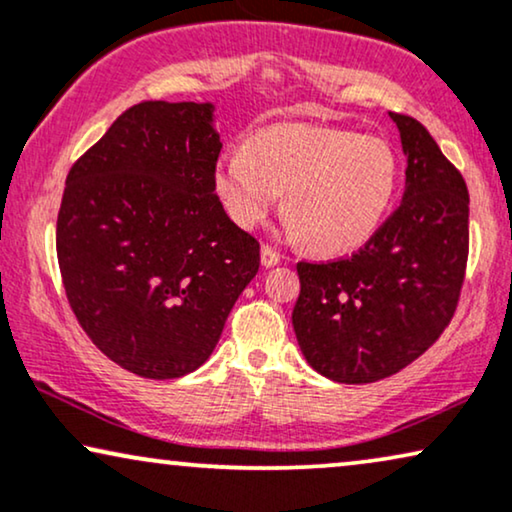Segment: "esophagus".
<instances>
[{
	"label": "esophagus",
	"instance_id": "esophagus-1",
	"mask_svg": "<svg viewBox=\"0 0 512 512\" xmlns=\"http://www.w3.org/2000/svg\"><path fill=\"white\" fill-rule=\"evenodd\" d=\"M281 262V255L274 248H269V245H262V264L264 267H276V264Z\"/></svg>",
	"mask_w": 512,
	"mask_h": 512
}]
</instances>
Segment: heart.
Here are the masks:
<instances>
[{"instance_id":"obj_1","label":"heart","mask_w":512,"mask_h":512,"mask_svg":"<svg viewBox=\"0 0 512 512\" xmlns=\"http://www.w3.org/2000/svg\"><path fill=\"white\" fill-rule=\"evenodd\" d=\"M398 177L393 147L379 135L276 124L215 161L213 192L241 229L267 222L283 194L292 241H309L320 255H344L377 234Z\"/></svg>"}]
</instances>
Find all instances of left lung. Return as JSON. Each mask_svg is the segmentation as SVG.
I'll return each instance as SVG.
<instances>
[{
  "instance_id": "left-lung-1",
  "label": "left lung",
  "mask_w": 512,
  "mask_h": 512,
  "mask_svg": "<svg viewBox=\"0 0 512 512\" xmlns=\"http://www.w3.org/2000/svg\"><path fill=\"white\" fill-rule=\"evenodd\" d=\"M388 117L407 161L398 210L349 260L297 264V344L339 384H372L417 360L452 320L466 274V182L417 119Z\"/></svg>"
}]
</instances>
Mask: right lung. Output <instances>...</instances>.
<instances>
[{"label": "right lung", "mask_w": 512, "mask_h": 512, "mask_svg": "<svg viewBox=\"0 0 512 512\" xmlns=\"http://www.w3.org/2000/svg\"><path fill=\"white\" fill-rule=\"evenodd\" d=\"M213 102L126 109L74 163L56 248L79 325L147 379L199 370L257 269L260 243L213 192Z\"/></svg>", "instance_id": "1"}]
</instances>
